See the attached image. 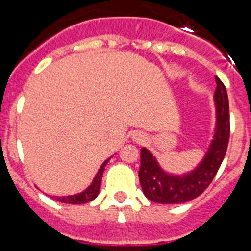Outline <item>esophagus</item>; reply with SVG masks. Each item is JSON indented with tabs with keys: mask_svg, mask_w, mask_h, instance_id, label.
Masks as SVG:
<instances>
[{
	"mask_svg": "<svg viewBox=\"0 0 251 251\" xmlns=\"http://www.w3.org/2000/svg\"><path fill=\"white\" fill-rule=\"evenodd\" d=\"M135 140H136V141H139V142H142V141H145V136H144V135H141V134H139V135H136V136H135Z\"/></svg>",
	"mask_w": 251,
	"mask_h": 251,
	"instance_id": "1",
	"label": "esophagus"
}]
</instances>
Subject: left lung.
<instances>
[{
    "label": "left lung",
    "mask_w": 251,
    "mask_h": 251,
    "mask_svg": "<svg viewBox=\"0 0 251 251\" xmlns=\"http://www.w3.org/2000/svg\"><path fill=\"white\" fill-rule=\"evenodd\" d=\"M215 127L213 140L201 161L191 171L176 175L165 171L156 157L141 148L139 179L144 195L157 204H182L198 198L211 184L226 153L230 136L229 99L224 83L215 77Z\"/></svg>",
    "instance_id": "1"
}]
</instances>
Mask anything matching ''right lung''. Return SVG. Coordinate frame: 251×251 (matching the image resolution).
I'll return each mask as SVG.
<instances>
[{"label":"right lung","instance_id":"right-lung-1","mask_svg":"<svg viewBox=\"0 0 251 251\" xmlns=\"http://www.w3.org/2000/svg\"><path fill=\"white\" fill-rule=\"evenodd\" d=\"M110 159H111V157H109L106 161H103V164L101 165L99 171L96 173V175H95L92 182L86 187V189H85V190L81 191V193L78 194H75V195L52 196V198L55 199V200H57V201L65 202V204H85V202H89L91 201V200H94V199L99 195V193H100V186H101V180H102L103 170H105V166L107 165V162H109Z\"/></svg>","mask_w":251,"mask_h":251}]
</instances>
